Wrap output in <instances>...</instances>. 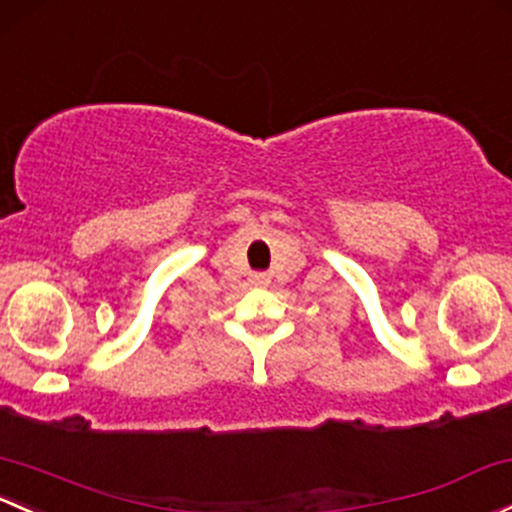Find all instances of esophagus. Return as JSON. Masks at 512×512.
<instances>
[{
    "instance_id": "esophagus-1",
    "label": "esophagus",
    "mask_w": 512,
    "mask_h": 512,
    "mask_svg": "<svg viewBox=\"0 0 512 512\" xmlns=\"http://www.w3.org/2000/svg\"><path fill=\"white\" fill-rule=\"evenodd\" d=\"M252 284H257V287H267V284H270V274L255 272L252 274Z\"/></svg>"
}]
</instances>
